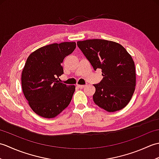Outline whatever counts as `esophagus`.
<instances>
[{
	"mask_svg": "<svg viewBox=\"0 0 159 159\" xmlns=\"http://www.w3.org/2000/svg\"><path fill=\"white\" fill-rule=\"evenodd\" d=\"M77 86H78V87H79L80 89H83V88H84V87H85L86 85H78Z\"/></svg>",
	"mask_w": 159,
	"mask_h": 159,
	"instance_id": "obj_1",
	"label": "esophagus"
}]
</instances>
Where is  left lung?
Here are the masks:
<instances>
[{
  "instance_id": "left-lung-1",
  "label": "left lung",
  "mask_w": 159,
  "mask_h": 159,
  "mask_svg": "<svg viewBox=\"0 0 159 159\" xmlns=\"http://www.w3.org/2000/svg\"><path fill=\"white\" fill-rule=\"evenodd\" d=\"M94 70H102V80L93 86V102L108 112L121 110L130 102L136 85L134 63L120 43L95 39L77 42Z\"/></svg>"
}]
</instances>
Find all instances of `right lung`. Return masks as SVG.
Returning <instances> with one entry per match:
<instances>
[{"instance_id": "obj_1", "label": "right lung", "mask_w": 159, "mask_h": 159, "mask_svg": "<svg viewBox=\"0 0 159 159\" xmlns=\"http://www.w3.org/2000/svg\"><path fill=\"white\" fill-rule=\"evenodd\" d=\"M75 48V42L52 43L36 50L26 59L22 73V91L36 114L55 117L70 104L75 86L58 79L63 74L64 58Z\"/></svg>"}]
</instances>
